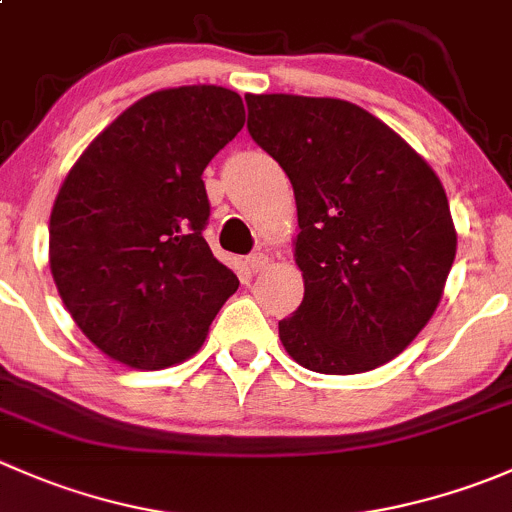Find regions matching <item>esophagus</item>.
Instances as JSON below:
<instances>
[{"label":"esophagus","instance_id":"esophagus-1","mask_svg":"<svg viewBox=\"0 0 512 512\" xmlns=\"http://www.w3.org/2000/svg\"><path fill=\"white\" fill-rule=\"evenodd\" d=\"M247 265H250V270L257 275V272H265L267 270V265H270V257L262 255V252H257V255L247 257Z\"/></svg>","mask_w":512,"mask_h":512}]
</instances>
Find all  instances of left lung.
Returning a JSON list of instances; mask_svg holds the SVG:
<instances>
[{
  "mask_svg": "<svg viewBox=\"0 0 512 512\" xmlns=\"http://www.w3.org/2000/svg\"><path fill=\"white\" fill-rule=\"evenodd\" d=\"M247 131L297 200L304 299L280 322L299 366L361 374L399 356L443 297L456 227L441 180L384 121L342 98L247 94Z\"/></svg>",
  "mask_w": 512,
  "mask_h": 512,
  "instance_id": "1",
  "label": "left lung"
}]
</instances>
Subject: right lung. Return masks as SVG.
Instances as JSON below:
<instances>
[{
	"mask_svg": "<svg viewBox=\"0 0 512 512\" xmlns=\"http://www.w3.org/2000/svg\"><path fill=\"white\" fill-rule=\"evenodd\" d=\"M242 126V98L223 86L153 91L71 165L51 208L49 265L76 327L108 359H188L240 287L203 237V170Z\"/></svg>",
	"mask_w": 512,
	"mask_h": 512,
	"instance_id": "add662e5",
	"label": "right lung"
}]
</instances>
